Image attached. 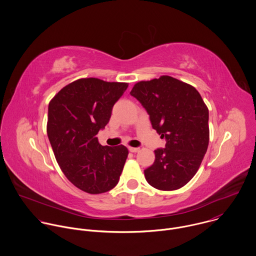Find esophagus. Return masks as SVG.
Listing matches in <instances>:
<instances>
[{
    "label": "esophagus",
    "instance_id": "34e87169",
    "mask_svg": "<svg viewBox=\"0 0 256 256\" xmlns=\"http://www.w3.org/2000/svg\"><path fill=\"white\" fill-rule=\"evenodd\" d=\"M128 150L130 152H138L140 150V148H128Z\"/></svg>",
    "mask_w": 256,
    "mask_h": 256
}]
</instances>
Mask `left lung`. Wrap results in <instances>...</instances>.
<instances>
[{"label": "left lung", "instance_id": "obj_1", "mask_svg": "<svg viewBox=\"0 0 256 256\" xmlns=\"http://www.w3.org/2000/svg\"><path fill=\"white\" fill-rule=\"evenodd\" d=\"M130 95L150 114L165 148L154 150V164L144 170L150 185L172 191L197 173L208 146V110L191 85L170 76L136 83Z\"/></svg>", "mask_w": 256, "mask_h": 256}]
</instances>
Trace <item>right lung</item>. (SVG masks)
Segmentation results:
<instances>
[{"label": "right lung", "mask_w": 256, "mask_h": 256, "mask_svg": "<svg viewBox=\"0 0 256 256\" xmlns=\"http://www.w3.org/2000/svg\"><path fill=\"white\" fill-rule=\"evenodd\" d=\"M128 83L79 79L61 89L48 106V136L67 179L80 190L101 194L120 180L128 150L102 146L96 136L108 122L112 106Z\"/></svg>", "instance_id": "add662e5"}]
</instances>
